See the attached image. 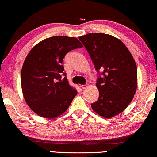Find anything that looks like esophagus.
I'll return each instance as SVG.
<instances>
[{
	"mask_svg": "<svg viewBox=\"0 0 157 157\" xmlns=\"http://www.w3.org/2000/svg\"><path fill=\"white\" fill-rule=\"evenodd\" d=\"M87 86H88V85H87V84H86V85H82L81 87H82V89H83V90H85V89H86V87H87Z\"/></svg>",
	"mask_w": 157,
	"mask_h": 157,
	"instance_id": "34e87169",
	"label": "esophagus"
}]
</instances>
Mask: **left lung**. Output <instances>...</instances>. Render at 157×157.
<instances>
[{
  "label": "left lung",
  "mask_w": 157,
  "mask_h": 157,
  "mask_svg": "<svg viewBox=\"0 0 157 157\" xmlns=\"http://www.w3.org/2000/svg\"><path fill=\"white\" fill-rule=\"evenodd\" d=\"M99 77V99L91 104L96 113L111 118L127 108L136 92L137 66L122 41L111 35L87 34L79 36Z\"/></svg>",
  "instance_id": "1"
}]
</instances>
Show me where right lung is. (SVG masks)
Here are the masks:
<instances>
[{
	"mask_svg": "<svg viewBox=\"0 0 157 157\" xmlns=\"http://www.w3.org/2000/svg\"><path fill=\"white\" fill-rule=\"evenodd\" d=\"M81 47L77 38L56 36L39 42L28 53L21 84L25 101L37 115L53 118L68 109L78 92L69 85L63 60L69 51Z\"/></svg>",
	"mask_w": 157,
	"mask_h": 157,
	"instance_id": "add662e5",
	"label": "right lung"
}]
</instances>
